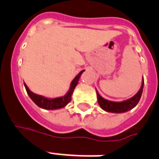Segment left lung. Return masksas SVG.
I'll return each mask as SVG.
<instances>
[{
  "mask_svg": "<svg viewBox=\"0 0 159 159\" xmlns=\"http://www.w3.org/2000/svg\"><path fill=\"white\" fill-rule=\"evenodd\" d=\"M143 81L142 82V86L141 88L139 89L137 94L134 96L132 98L129 100H126L125 102H110L107 100L102 98L99 95V93L97 92V102L99 103L100 106L102 107L104 111H108V112H115V113H122V112H126V111H129L132 108H134L136 105L138 104L140 97L142 96V92H143Z\"/></svg>",
  "mask_w": 159,
  "mask_h": 159,
  "instance_id": "8db88e82",
  "label": "left lung"
}]
</instances>
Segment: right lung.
<instances>
[{
  "label": "right lung",
  "mask_w": 159,
  "mask_h": 159,
  "mask_svg": "<svg viewBox=\"0 0 159 159\" xmlns=\"http://www.w3.org/2000/svg\"><path fill=\"white\" fill-rule=\"evenodd\" d=\"M84 72V70L81 71V72H79V74L77 75V77L72 80V83H71L70 90L68 91V92H67L66 96H64V97H58V98H54V99H48V98L43 97H42V96H39V95L34 94V93H33L31 91H30V89H29L28 87L26 86L25 83H24V85H25L26 92H27L28 95L31 98V100H32L39 107L45 109V110H56V109H59L64 107V106H67V105L71 102L72 92L74 91L75 87H76V86L77 85V82H78V80L80 79V77H81V75L82 74V72Z\"/></svg>",
  "instance_id": "obj_1"
}]
</instances>
